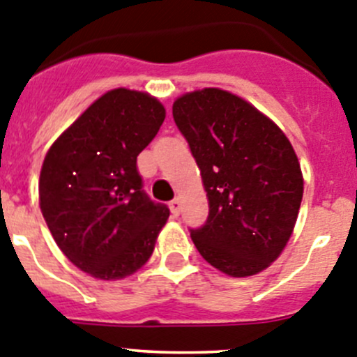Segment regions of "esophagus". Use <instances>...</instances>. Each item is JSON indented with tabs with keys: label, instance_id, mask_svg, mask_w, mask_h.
<instances>
[{
	"label": "esophagus",
	"instance_id": "esophagus-1",
	"mask_svg": "<svg viewBox=\"0 0 357 357\" xmlns=\"http://www.w3.org/2000/svg\"><path fill=\"white\" fill-rule=\"evenodd\" d=\"M181 208H182V203H181V199H178V198H175L173 202H169V210H172V213L175 217L181 213Z\"/></svg>",
	"mask_w": 357,
	"mask_h": 357
}]
</instances>
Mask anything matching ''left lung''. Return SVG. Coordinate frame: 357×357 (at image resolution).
Here are the masks:
<instances>
[{
	"label": "left lung",
	"mask_w": 357,
	"mask_h": 357,
	"mask_svg": "<svg viewBox=\"0 0 357 357\" xmlns=\"http://www.w3.org/2000/svg\"><path fill=\"white\" fill-rule=\"evenodd\" d=\"M176 128L202 172L208 217L191 238L206 263L231 277L270 266L293 235L303 175L293 145L273 121L227 91L176 98Z\"/></svg>",
	"instance_id": "1"
}]
</instances>
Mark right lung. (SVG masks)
<instances>
[{"instance_id": "obj_1", "label": "right lung", "mask_w": 357, "mask_h": 357, "mask_svg": "<svg viewBox=\"0 0 357 357\" xmlns=\"http://www.w3.org/2000/svg\"><path fill=\"white\" fill-rule=\"evenodd\" d=\"M165 117V107L151 94L108 91L43 159V219L64 256L93 277L119 280L152 256L169 210L145 195L137 158Z\"/></svg>"}]
</instances>
